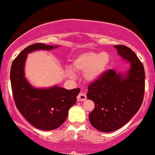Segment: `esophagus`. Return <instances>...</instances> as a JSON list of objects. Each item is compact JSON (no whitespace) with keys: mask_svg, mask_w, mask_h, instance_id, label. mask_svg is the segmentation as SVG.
<instances>
[{"mask_svg":"<svg viewBox=\"0 0 155 155\" xmlns=\"http://www.w3.org/2000/svg\"><path fill=\"white\" fill-rule=\"evenodd\" d=\"M86 99H87V96H86V95L84 94V93H82V92H81L77 96V99L78 102H83V101L86 100Z\"/></svg>","mask_w":155,"mask_h":155,"instance_id":"esophagus-1","label":"esophagus"}]
</instances>
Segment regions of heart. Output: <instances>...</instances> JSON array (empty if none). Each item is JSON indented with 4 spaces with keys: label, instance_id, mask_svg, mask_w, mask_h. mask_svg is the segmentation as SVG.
I'll list each match as a JSON object with an SVG mask.
<instances>
[{
    "label": "heart",
    "instance_id": "heart-1",
    "mask_svg": "<svg viewBox=\"0 0 155 155\" xmlns=\"http://www.w3.org/2000/svg\"><path fill=\"white\" fill-rule=\"evenodd\" d=\"M109 62L110 56L107 53L88 51L76 56L71 66L74 71H85L86 80L93 81L103 74Z\"/></svg>",
    "mask_w": 155,
    "mask_h": 155
}]
</instances>
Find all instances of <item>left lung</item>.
<instances>
[{"label": "left lung", "instance_id": "obj_1", "mask_svg": "<svg viewBox=\"0 0 155 155\" xmlns=\"http://www.w3.org/2000/svg\"><path fill=\"white\" fill-rule=\"evenodd\" d=\"M117 53L130 62L126 77L114 70L104 71L88 86L87 98L95 108L89 114L93 127L108 133L118 130L134 116L142 104L145 92L144 66L127 46L115 45Z\"/></svg>", "mask_w": 155, "mask_h": 155}]
</instances>
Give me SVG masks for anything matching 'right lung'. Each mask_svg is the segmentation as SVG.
Masks as SVG:
<instances>
[{"instance_id":"right-lung-1","label":"right lung","mask_w":155,"mask_h":155,"mask_svg":"<svg viewBox=\"0 0 155 155\" xmlns=\"http://www.w3.org/2000/svg\"><path fill=\"white\" fill-rule=\"evenodd\" d=\"M56 47L42 43L31 44L16 56L10 69L12 91L16 108L31 124L42 130H55L65 122L68 110L75 104L80 92L79 88L66 90L58 86L36 89L26 81L24 66L28 53Z\"/></svg>"}]
</instances>
